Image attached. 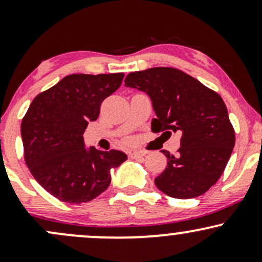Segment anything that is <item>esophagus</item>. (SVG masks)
Wrapping results in <instances>:
<instances>
[{
	"mask_svg": "<svg viewBox=\"0 0 262 262\" xmlns=\"http://www.w3.org/2000/svg\"><path fill=\"white\" fill-rule=\"evenodd\" d=\"M145 154H146V152L143 151V150H133V151L129 152V156H130L132 159H139Z\"/></svg>",
	"mask_w": 262,
	"mask_h": 262,
	"instance_id": "1",
	"label": "esophagus"
}]
</instances>
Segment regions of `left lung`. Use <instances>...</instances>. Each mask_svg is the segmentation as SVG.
Here are the masks:
<instances>
[{"instance_id": "8db88e82", "label": "left lung", "mask_w": 262, "mask_h": 262, "mask_svg": "<svg viewBox=\"0 0 262 262\" xmlns=\"http://www.w3.org/2000/svg\"><path fill=\"white\" fill-rule=\"evenodd\" d=\"M124 82L151 100L156 114L151 121L154 133H182L179 154L173 156L162 150L167 166L155 179L156 187L180 200L208 191L223 173L235 144L234 128L221 96L173 68L135 71L127 75Z\"/></svg>"}]
</instances>
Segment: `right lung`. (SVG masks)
<instances>
[{
    "label": "right lung",
    "mask_w": 262,
    "mask_h": 262,
    "mask_svg": "<svg viewBox=\"0 0 262 262\" xmlns=\"http://www.w3.org/2000/svg\"><path fill=\"white\" fill-rule=\"evenodd\" d=\"M124 74H73L39 93L20 125L25 160L45 191L62 202L85 203L106 191L111 170L127 160L119 150L85 148L83 133Z\"/></svg>",
    "instance_id": "obj_1"
}]
</instances>
